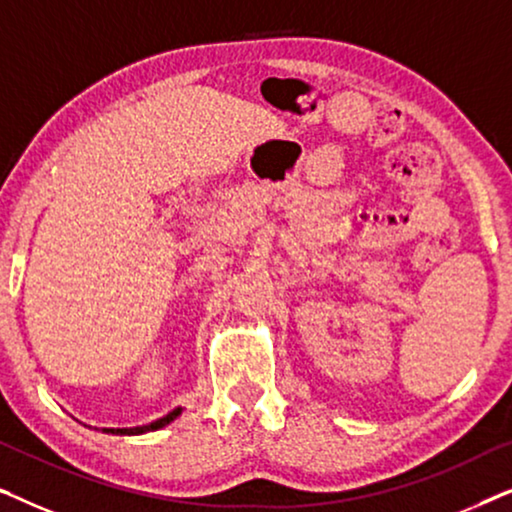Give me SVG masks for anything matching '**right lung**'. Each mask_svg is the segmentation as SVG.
Instances as JSON below:
<instances>
[{"label":"right lung","mask_w":512,"mask_h":512,"mask_svg":"<svg viewBox=\"0 0 512 512\" xmlns=\"http://www.w3.org/2000/svg\"><path fill=\"white\" fill-rule=\"evenodd\" d=\"M181 415V408H177V410H172L170 415H165L163 419H158V422H153V424H146V426H135V429H107L109 433H121V436H137V433H146V431H158V429H163L165 424H170L172 419H177Z\"/></svg>","instance_id":"right-lung-1"}]
</instances>
